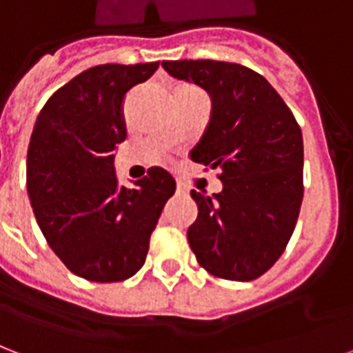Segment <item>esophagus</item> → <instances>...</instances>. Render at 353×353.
<instances>
[{"label":"esophagus","instance_id":"1","mask_svg":"<svg viewBox=\"0 0 353 353\" xmlns=\"http://www.w3.org/2000/svg\"><path fill=\"white\" fill-rule=\"evenodd\" d=\"M188 185L184 184V182H176V193H179V195H188Z\"/></svg>","mask_w":353,"mask_h":353}]
</instances>
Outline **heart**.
Instances as JSON below:
<instances>
[{
  "mask_svg": "<svg viewBox=\"0 0 353 353\" xmlns=\"http://www.w3.org/2000/svg\"><path fill=\"white\" fill-rule=\"evenodd\" d=\"M180 95H204L199 88L195 86H191V84H180L179 88H176V94L174 97H180Z\"/></svg>",
  "mask_w": 353,
  "mask_h": 353,
  "instance_id": "1",
  "label": "heart"
}]
</instances>
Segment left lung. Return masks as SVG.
I'll use <instances>...</instances> for the list:
<instances>
[{
    "mask_svg": "<svg viewBox=\"0 0 353 353\" xmlns=\"http://www.w3.org/2000/svg\"><path fill=\"white\" fill-rule=\"evenodd\" d=\"M165 72L212 97V119L191 160L219 169L223 191L191 190L199 206L188 241L210 274L250 281L280 259L304 199L302 130L280 94L250 68L163 60Z\"/></svg>",
    "mask_w": 353,
    "mask_h": 353,
    "instance_id": "1",
    "label": "left lung"
}]
</instances>
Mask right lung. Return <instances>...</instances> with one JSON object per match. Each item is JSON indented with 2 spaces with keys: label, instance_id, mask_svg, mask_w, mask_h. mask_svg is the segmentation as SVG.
<instances>
[{
  "label": "right lung",
  "instance_id": "obj_1",
  "mask_svg": "<svg viewBox=\"0 0 353 353\" xmlns=\"http://www.w3.org/2000/svg\"><path fill=\"white\" fill-rule=\"evenodd\" d=\"M160 62L101 64L54 92L27 151V193L46 241L73 274L123 281L145 263L149 239L176 184L151 168L132 190L117 185L114 151L127 138L125 95Z\"/></svg>",
  "mask_w": 353,
  "mask_h": 353
}]
</instances>
